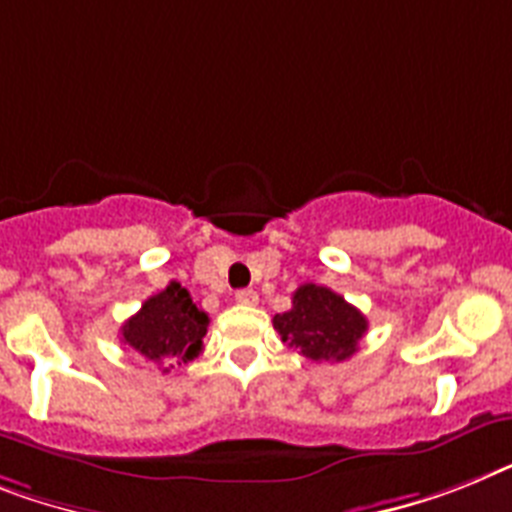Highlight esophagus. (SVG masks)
<instances>
[{
    "label": "esophagus",
    "instance_id": "1",
    "mask_svg": "<svg viewBox=\"0 0 512 512\" xmlns=\"http://www.w3.org/2000/svg\"><path fill=\"white\" fill-rule=\"evenodd\" d=\"M235 301L243 303V306H256V303H259V293H256V290H251V287H243V290H238V293H235Z\"/></svg>",
    "mask_w": 512,
    "mask_h": 512
}]
</instances>
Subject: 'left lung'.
I'll return each mask as SVG.
<instances>
[{
	"label": "left lung",
	"instance_id": "obj_1",
	"mask_svg": "<svg viewBox=\"0 0 512 512\" xmlns=\"http://www.w3.org/2000/svg\"><path fill=\"white\" fill-rule=\"evenodd\" d=\"M282 340L311 361H345L358 350L369 322L356 306L322 285H301L293 308L274 316Z\"/></svg>",
	"mask_w": 512,
	"mask_h": 512
}]
</instances>
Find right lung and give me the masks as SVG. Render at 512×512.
<instances>
[{"mask_svg": "<svg viewBox=\"0 0 512 512\" xmlns=\"http://www.w3.org/2000/svg\"><path fill=\"white\" fill-rule=\"evenodd\" d=\"M209 327L206 311L193 303L180 282H170L162 293L151 295L141 311L122 324V342L151 363H188L204 350ZM164 369V371H170Z\"/></svg>", "mask_w": 512, "mask_h": 512, "instance_id": "add662e5", "label": "right lung"}]
</instances>
